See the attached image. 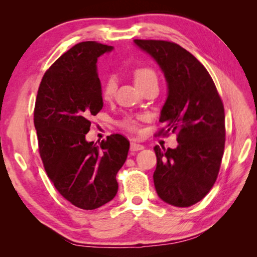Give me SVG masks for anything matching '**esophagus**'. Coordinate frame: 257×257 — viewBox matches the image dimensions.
Wrapping results in <instances>:
<instances>
[{
	"instance_id": "34e87169",
	"label": "esophagus",
	"mask_w": 257,
	"mask_h": 257,
	"mask_svg": "<svg viewBox=\"0 0 257 257\" xmlns=\"http://www.w3.org/2000/svg\"><path fill=\"white\" fill-rule=\"evenodd\" d=\"M143 149H144V146L142 144H138V143H135V142L130 143V150L132 151H141Z\"/></svg>"
}]
</instances>
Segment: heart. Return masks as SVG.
Returning <instances> with one entry per match:
<instances>
[{
    "label": "heart",
    "instance_id": "heart-1",
    "mask_svg": "<svg viewBox=\"0 0 257 257\" xmlns=\"http://www.w3.org/2000/svg\"><path fill=\"white\" fill-rule=\"evenodd\" d=\"M134 79L136 85L139 87L142 85H145L147 82H158V76L156 72L152 68L149 67H139L135 69L134 71ZM116 90V80L114 77H108L107 79L104 81L102 93L103 97L105 99H110L113 97ZM122 125L124 128L129 130H135L137 128V121L134 119H125L122 121Z\"/></svg>",
    "mask_w": 257,
    "mask_h": 257
}]
</instances>
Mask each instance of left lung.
<instances>
[{
    "label": "left lung",
    "instance_id": "obj_1",
    "mask_svg": "<svg viewBox=\"0 0 257 257\" xmlns=\"http://www.w3.org/2000/svg\"><path fill=\"white\" fill-rule=\"evenodd\" d=\"M163 71L168 97L160 122L177 133L176 149L154 147V186L163 202L188 207L206 196L220 170L225 142L224 107L205 67L180 45L135 40Z\"/></svg>",
    "mask_w": 257,
    "mask_h": 257
}]
</instances>
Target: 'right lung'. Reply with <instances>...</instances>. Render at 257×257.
<instances>
[{"label":"right lung","instance_id":"1","mask_svg":"<svg viewBox=\"0 0 257 257\" xmlns=\"http://www.w3.org/2000/svg\"><path fill=\"white\" fill-rule=\"evenodd\" d=\"M112 46L81 42L45 72L34 110L38 149L59 193L82 210H95L118 193L115 176L127 160L129 141L113 134L99 146L86 141L92 115L103 107L97 59Z\"/></svg>","mask_w":257,"mask_h":257}]
</instances>
